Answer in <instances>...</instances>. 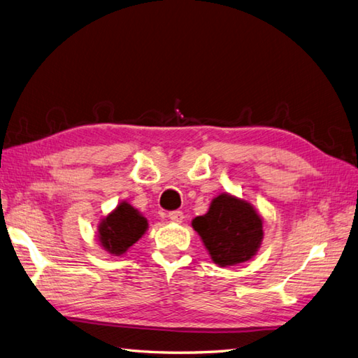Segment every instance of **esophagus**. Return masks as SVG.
<instances>
[{
	"label": "esophagus",
	"mask_w": 358,
	"mask_h": 358,
	"mask_svg": "<svg viewBox=\"0 0 358 358\" xmlns=\"http://www.w3.org/2000/svg\"><path fill=\"white\" fill-rule=\"evenodd\" d=\"M169 219L171 222H176V224H179V222L184 220V213H182V211H171V213H169Z\"/></svg>",
	"instance_id": "1"
}]
</instances>
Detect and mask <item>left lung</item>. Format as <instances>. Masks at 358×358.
<instances>
[{
  "instance_id": "left-lung-1",
  "label": "left lung",
  "mask_w": 358,
  "mask_h": 358,
  "mask_svg": "<svg viewBox=\"0 0 358 358\" xmlns=\"http://www.w3.org/2000/svg\"><path fill=\"white\" fill-rule=\"evenodd\" d=\"M192 225L211 260L222 268L248 262L264 241V220L256 208L229 193L214 197L208 211L194 217Z\"/></svg>"
}]
</instances>
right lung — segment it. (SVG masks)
Segmentation results:
<instances>
[{
  "label": "right lung",
  "instance_id": "obj_1",
  "mask_svg": "<svg viewBox=\"0 0 358 358\" xmlns=\"http://www.w3.org/2000/svg\"><path fill=\"white\" fill-rule=\"evenodd\" d=\"M147 228V219L129 202L122 201L108 216L101 219L98 241L107 252L113 256H122L145 234Z\"/></svg>",
  "mask_w": 358,
  "mask_h": 358
}]
</instances>
